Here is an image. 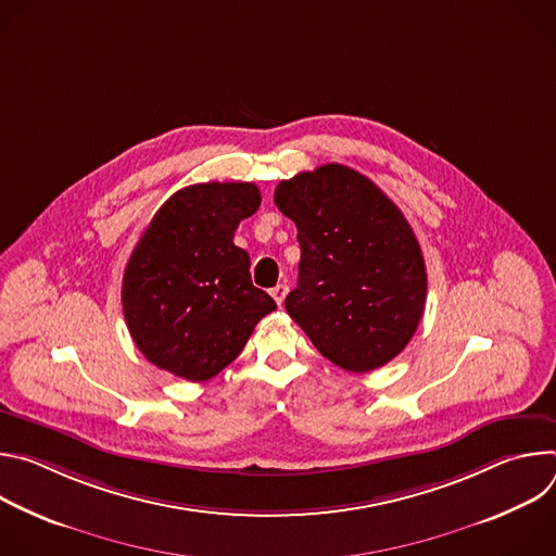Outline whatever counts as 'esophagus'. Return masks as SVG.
I'll list each match as a JSON object with an SVG mask.
<instances>
[{"label":"esophagus","mask_w":556,"mask_h":556,"mask_svg":"<svg viewBox=\"0 0 556 556\" xmlns=\"http://www.w3.org/2000/svg\"><path fill=\"white\" fill-rule=\"evenodd\" d=\"M270 294H273V299L277 301V305H281L283 299H286V294H288V286H286V283H277V286L270 290Z\"/></svg>","instance_id":"esophagus-1"}]
</instances>
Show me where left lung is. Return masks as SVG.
Here are the masks:
<instances>
[{
    "instance_id": "obj_1",
    "label": "left lung",
    "mask_w": 556,
    "mask_h": 556,
    "mask_svg": "<svg viewBox=\"0 0 556 556\" xmlns=\"http://www.w3.org/2000/svg\"><path fill=\"white\" fill-rule=\"evenodd\" d=\"M277 208L296 224L292 321L328 361L365 374L399 356L418 330L427 268L414 228L369 178L324 165L281 180Z\"/></svg>"
}]
</instances>
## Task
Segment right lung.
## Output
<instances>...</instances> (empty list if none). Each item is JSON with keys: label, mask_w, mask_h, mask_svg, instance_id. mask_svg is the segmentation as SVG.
<instances>
[{"label": "right lung", "mask_w": 556, "mask_h": 556, "mask_svg": "<svg viewBox=\"0 0 556 556\" xmlns=\"http://www.w3.org/2000/svg\"><path fill=\"white\" fill-rule=\"evenodd\" d=\"M262 204L253 182H202L155 211L127 262L123 314L149 363L204 382L230 365L277 303L251 281L232 244Z\"/></svg>", "instance_id": "right-lung-1"}]
</instances>
